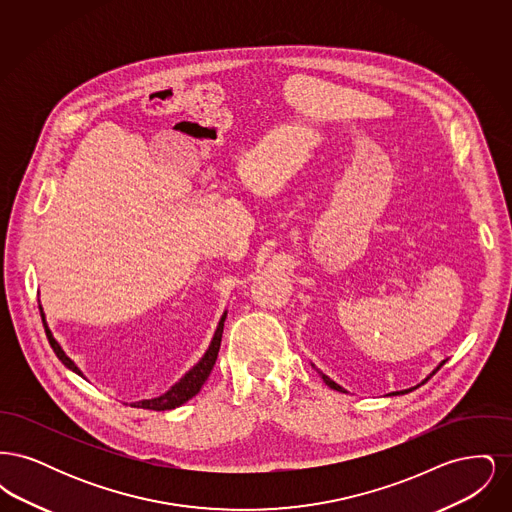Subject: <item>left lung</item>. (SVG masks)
I'll use <instances>...</instances> for the list:
<instances>
[{
    "instance_id": "8db88e82",
    "label": "left lung",
    "mask_w": 512,
    "mask_h": 512,
    "mask_svg": "<svg viewBox=\"0 0 512 512\" xmlns=\"http://www.w3.org/2000/svg\"><path fill=\"white\" fill-rule=\"evenodd\" d=\"M443 365H445V361H443V363H439L438 368H436V370H434V372H432V374H436V372H438L439 368H441V366H443ZM318 374H320V376H322V380H324V382H326V386H328V388H332V390H336V391H345V390H343V388H341L340 384H336V382H334V380H330V378H328V376H326V374H322V372H318ZM432 374H430V376H432ZM430 376H428V378H426V380H430ZM426 380H424V382H426ZM424 382H422V384H424ZM416 388H418V386H416ZM407 391H413V390L395 391V393H390V395H397V393H407Z\"/></svg>"
}]
</instances>
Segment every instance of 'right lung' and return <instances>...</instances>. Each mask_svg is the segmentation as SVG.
<instances>
[{"label":"right lung","instance_id":"obj_1","mask_svg":"<svg viewBox=\"0 0 512 512\" xmlns=\"http://www.w3.org/2000/svg\"><path fill=\"white\" fill-rule=\"evenodd\" d=\"M42 317H44V311H42ZM224 318H226V313L220 318L217 332H215V336H213V340H211L209 349H207L205 355L201 357V361H199L192 370H188V372L184 374V378H180V382H176L167 393H163V395H159V397H155V399L136 401V403H132V407L149 409V411H169V409H176V407L184 405L188 399H192L195 393L201 390V386L205 384V380L209 378V374H211V370H213V366H215V361H217L220 340H222V328H224ZM42 320H44V328H46V334H48L49 345H51V349L55 351L57 359H59L63 365L67 366L69 370L76 372L78 376H84V374L80 372V368L74 365L73 361L65 355V351L61 349V345L53 338V334H51V330L48 328L46 317L42 318Z\"/></svg>","mask_w":512,"mask_h":512}]
</instances>
